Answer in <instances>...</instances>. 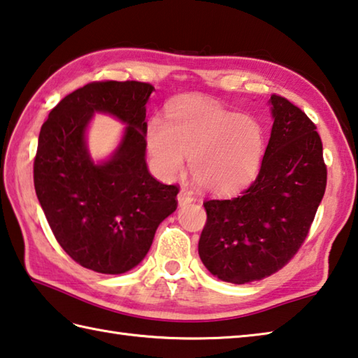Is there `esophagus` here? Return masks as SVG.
Segmentation results:
<instances>
[{"instance_id": "1", "label": "esophagus", "mask_w": 358, "mask_h": 358, "mask_svg": "<svg viewBox=\"0 0 358 358\" xmlns=\"http://www.w3.org/2000/svg\"><path fill=\"white\" fill-rule=\"evenodd\" d=\"M192 201H193V196H192V193H190V192H187V190H180V192H179V194H178V202H179V206L190 204Z\"/></svg>"}]
</instances>
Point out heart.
I'll use <instances>...</instances> for the list:
<instances>
[{"instance_id": "1", "label": "heart", "mask_w": 358, "mask_h": 358, "mask_svg": "<svg viewBox=\"0 0 358 358\" xmlns=\"http://www.w3.org/2000/svg\"><path fill=\"white\" fill-rule=\"evenodd\" d=\"M146 143L160 178L176 176L187 156L192 178L202 190L227 194L255 178L265 134L251 117L212 101L187 98L171 106L168 123L160 118L148 123Z\"/></svg>"}]
</instances>
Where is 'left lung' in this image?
Here are the masks:
<instances>
[{
    "mask_svg": "<svg viewBox=\"0 0 358 358\" xmlns=\"http://www.w3.org/2000/svg\"><path fill=\"white\" fill-rule=\"evenodd\" d=\"M273 129L259 176L240 196L207 199L198 251L213 275L249 284L284 268L307 238L324 196L327 166L316 126L271 95Z\"/></svg>",
    "mask_w": 358,
    "mask_h": 358,
    "instance_id": "obj_1",
    "label": "left lung"
}]
</instances>
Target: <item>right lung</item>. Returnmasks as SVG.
<instances>
[{
	"mask_svg": "<svg viewBox=\"0 0 358 358\" xmlns=\"http://www.w3.org/2000/svg\"><path fill=\"white\" fill-rule=\"evenodd\" d=\"M154 87L138 80H95L66 95L38 136L34 187L57 243L80 266L121 274L137 266L162 221L178 207V185L148 171L146 101ZM93 111L128 126L110 161L93 164L85 129Z\"/></svg>",
	"mask_w": 358,
	"mask_h": 358,
	"instance_id": "add662e5",
	"label": "right lung"
}]
</instances>
